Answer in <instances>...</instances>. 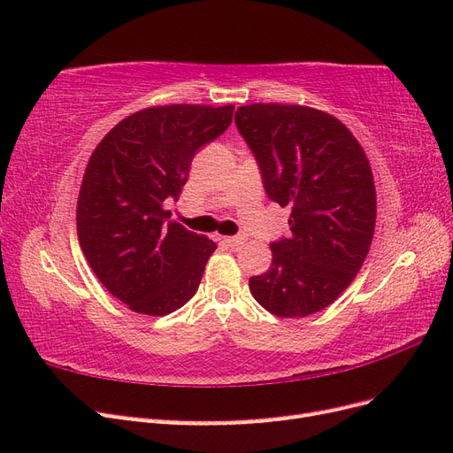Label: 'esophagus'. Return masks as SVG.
Here are the masks:
<instances>
[{
    "mask_svg": "<svg viewBox=\"0 0 453 453\" xmlns=\"http://www.w3.org/2000/svg\"><path fill=\"white\" fill-rule=\"evenodd\" d=\"M223 240H225V243L230 245V248H240V245L245 243V240H248V238H245L243 234H238V236H226Z\"/></svg>",
    "mask_w": 453,
    "mask_h": 453,
    "instance_id": "34e87169",
    "label": "esophagus"
}]
</instances>
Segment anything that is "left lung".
I'll list each match as a JSON object with an SVG mask.
<instances>
[{
  "label": "left lung",
  "instance_id": "1",
  "mask_svg": "<svg viewBox=\"0 0 453 453\" xmlns=\"http://www.w3.org/2000/svg\"><path fill=\"white\" fill-rule=\"evenodd\" d=\"M234 122L266 196L291 208V234L270 243L272 266L250 278L257 303L280 318L333 304L363 266L376 223L372 172L359 142L328 113L253 104Z\"/></svg>",
  "mask_w": 453,
  "mask_h": 453
}]
</instances>
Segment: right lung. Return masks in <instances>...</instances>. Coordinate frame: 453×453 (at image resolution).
Instances as JSON below:
<instances>
[{
	"instance_id": "1",
	"label": "right lung",
	"mask_w": 453,
	"mask_h": 453,
	"mask_svg": "<svg viewBox=\"0 0 453 453\" xmlns=\"http://www.w3.org/2000/svg\"><path fill=\"white\" fill-rule=\"evenodd\" d=\"M234 107L164 105L120 120L87 164L77 236L105 289L130 310L166 315L198 291L217 245L166 221L196 150L219 138Z\"/></svg>"
}]
</instances>
